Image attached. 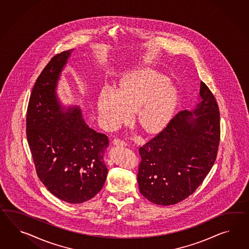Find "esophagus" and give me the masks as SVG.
I'll list each match as a JSON object with an SVG mask.
<instances>
[{"instance_id":"1","label":"esophagus","mask_w":249,"mask_h":249,"mask_svg":"<svg viewBox=\"0 0 249 249\" xmlns=\"http://www.w3.org/2000/svg\"><path fill=\"white\" fill-rule=\"evenodd\" d=\"M112 144H113L114 146H127V143H126V142H124L123 140H119V139H115V140H113V141H112Z\"/></svg>"}]
</instances>
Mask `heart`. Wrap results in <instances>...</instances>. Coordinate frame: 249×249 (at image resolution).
Instances as JSON below:
<instances>
[{
	"label": "heart",
	"instance_id": "obj_1",
	"mask_svg": "<svg viewBox=\"0 0 249 249\" xmlns=\"http://www.w3.org/2000/svg\"><path fill=\"white\" fill-rule=\"evenodd\" d=\"M178 91L169 78L151 68L128 76L120 90L105 85L98 97V115L105 127H118L137 110V120L147 132L161 130L176 109Z\"/></svg>",
	"mask_w": 249,
	"mask_h": 249
}]
</instances>
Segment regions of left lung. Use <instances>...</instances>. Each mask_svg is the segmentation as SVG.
Masks as SVG:
<instances>
[{"instance_id": "8db88e82", "label": "left lung", "mask_w": 249, "mask_h": 249, "mask_svg": "<svg viewBox=\"0 0 249 249\" xmlns=\"http://www.w3.org/2000/svg\"><path fill=\"white\" fill-rule=\"evenodd\" d=\"M198 100L194 109L178 112L162 132L140 148V193L155 204L174 205L188 198L216 160L219 110L202 82Z\"/></svg>"}]
</instances>
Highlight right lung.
I'll return each mask as SVG.
<instances>
[{"instance_id": "add662e5", "label": "right lung", "mask_w": 249, "mask_h": 249, "mask_svg": "<svg viewBox=\"0 0 249 249\" xmlns=\"http://www.w3.org/2000/svg\"><path fill=\"white\" fill-rule=\"evenodd\" d=\"M74 49L55 55L37 77L27 110V140L43 184L69 203L91 200L103 189L108 169L106 135L85 123L79 106H65L57 85Z\"/></svg>"}]
</instances>
